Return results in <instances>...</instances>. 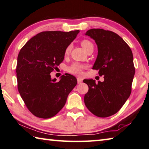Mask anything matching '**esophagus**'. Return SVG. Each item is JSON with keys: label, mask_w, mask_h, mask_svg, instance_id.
Returning <instances> with one entry per match:
<instances>
[{"label": "esophagus", "mask_w": 149, "mask_h": 149, "mask_svg": "<svg viewBox=\"0 0 149 149\" xmlns=\"http://www.w3.org/2000/svg\"><path fill=\"white\" fill-rule=\"evenodd\" d=\"M77 83H81L83 81V79L82 78H80V77H77Z\"/></svg>", "instance_id": "34e87169"}]
</instances>
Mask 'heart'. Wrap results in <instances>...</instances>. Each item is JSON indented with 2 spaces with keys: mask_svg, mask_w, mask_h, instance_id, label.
I'll use <instances>...</instances> for the list:
<instances>
[{
  "mask_svg": "<svg viewBox=\"0 0 149 149\" xmlns=\"http://www.w3.org/2000/svg\"><path fill=\"white\" fill-rule=\"evenodd\" d=\"M81 45L83 47V48L85 49L86 51H87L88 49H90L91 48H94L93 44L92 43L90 40H86V39H83L81 41ZM72 49V45L69 44L68 46L66 47L65 51H64V55H68L70 51H71ZM86 66L84 65V64L75 63L72 64L71 66H69L68 68V72L70 74L76 75H82L83 72L84 68H85Z\"/></svg>",
  "mask_w": 149,
  "mask_h": 149,
  "instance_id": "obj_1",
  "label": "heart"
}]
</instances>
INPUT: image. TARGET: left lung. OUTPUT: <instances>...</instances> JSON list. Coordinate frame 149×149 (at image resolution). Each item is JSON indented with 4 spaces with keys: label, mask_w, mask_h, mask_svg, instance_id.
<instances>
[{
    "label": "left lung",
    "mask_w": 149,
    "mask_h": 149,
    "mask_svg": "<svg viewBox=\"0 0 149 149\" xmlns=\"http://www.w3.org/2000/svg\"><path fill=\"white\" fill-rule=\"evenodd\" d=\"M86 35L95 40L98 56L93 69L98 70L103 82L85 79L88 91L84 102L98 117H107L119 111L129 98L135 74L133 54L129 45L117 34L102 29H92Z\"/></svg>",
    "instance_id": "obj_1"
}]
</instances>
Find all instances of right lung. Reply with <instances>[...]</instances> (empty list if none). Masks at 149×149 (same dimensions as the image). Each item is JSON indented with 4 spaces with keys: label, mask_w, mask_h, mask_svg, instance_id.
Masks as SVG:
<instances>
[{
    "label": "right lung",
    "mask_w": 149,
    "mask_h": 149,
    "mask_svg": "<svg viewBox=\"0 0 149 149\" xmlns=\"http://www.w3.org/2000/svg\"><path fill=\"white\" fill-rule=\"evenodd\" d=\"M79 31H44L32 37L17 56L18 91L27 109L37 117L56 115L65 105L67 97L77 85L74 76L66 74L59 81L51 78L64 58L66 47Z\"/></svg>",
    "instance_id": "obj_1"
}]
</instances>
